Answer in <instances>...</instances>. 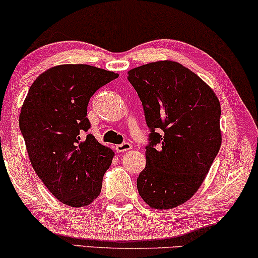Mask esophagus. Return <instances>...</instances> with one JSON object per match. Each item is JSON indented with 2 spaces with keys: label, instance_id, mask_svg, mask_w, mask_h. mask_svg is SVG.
Wrapping results in <instances>:
<instances>
[{
  "label": "esophagus",
  "instance_id": "esophagus-1",
  "mask_svg": "<svg viewBox=\"0 0 258 258\" xmlns=\"http://www.w3.org/2000/svg\"><path fill=\"white\" fill-rule=\"evenodd\" d=\"M132 150V145L130 143H122L120 145H117L115 146V151L118 152V153H120V152H126V151H130Z\"/></svg>",
  "mask_w": 258,
  "mask_h": 258
}]
</instances>
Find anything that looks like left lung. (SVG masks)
Returning <instances> with one entry per match:
<instances>
[{
	"label": "left lung",
	"instance_id": "8db88e82",
	"mask_svg": "<svg viewBox=\"0 0 258 258\" xmlns=\"http://www.w3.org/2000/svg\"><path fill=\"white\" fill-rule=\"evenodd\" d=\"M150 128L146 167L137 179L154 209L182 205L197 193L221 146V106L202 79L176 61L128 71Z\"/></svg>",
	"mask_w": 258,
	"mask_h": 258
}]
</instances>
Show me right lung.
<instances>
[{"mask_svg": "<svg viewBox=\"0 0 258 258\" xmlns=\"http://www.w3.org/2000/svg\"><path fill=\"white\" fill-rule=\"evenodd\" d=\"M118 76L86 64L58 65L36 78L22 106L20 130L31 165L68 206H89L100 194L113 152L85 136L86 113L90 98Z\"/></svg>", "mask_w": 258, "mask_h": 258, "instance_id": "1", "label": "right lung"}]
</instances>
